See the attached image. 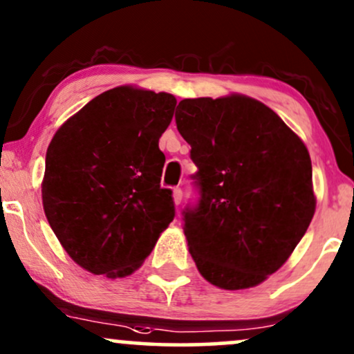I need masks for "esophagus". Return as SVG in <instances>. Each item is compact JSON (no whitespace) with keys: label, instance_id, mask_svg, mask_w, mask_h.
Wrapping results in <instances>:
<instances>
[{"label":"esophagus","instance_id":"34e87169","mask_svg":"<svg viewBox=\"0 0 354 354\" xmlns=\"http://www.w3.org/2000/svg\"><path fill=\"white\" fill-rule=\"evenodd\" d=\"M181 200H183V191L180 188H174L173 189V201H174V205L180 206L181 205Z\"/></svg>","mask_w":354,"mask_h":354}]
</instances>
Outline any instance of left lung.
<instances>
[{"mask_svg":"<svg viewBox=\"0 0 354 354\" xmlns=\"http://www.w3.org/2000/svg\"><path fill=\"white\" fill-rule=\"evenodd\" d=\"M174 120L201 193L183 213L191 258L214 286H258L286 263L315 214L308 148L245 95L183 100Z\"/></svg>","mask_w":354,"mask_h":354,"instance_id":"obj_1","label":"left lung"}]
</instances>
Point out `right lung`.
Segmentation results:
<instances>
[{"instance_id": "obj_1", "label": "right lung", "mask_w": 354, "mask_h": 354, "mask_svg": "<svg viewBox=\"0 0 354 354\" xmlns=\"http://www.w3.org/2000/svg\"><path fill=\"white\" fill-rule=\"evenodd\" d=\"M174 106L169 93L118 86L53 136L41 183L44 214L64 251L89 273H135L173 221L158 143Z\"/></svg>"}]
</instances>
